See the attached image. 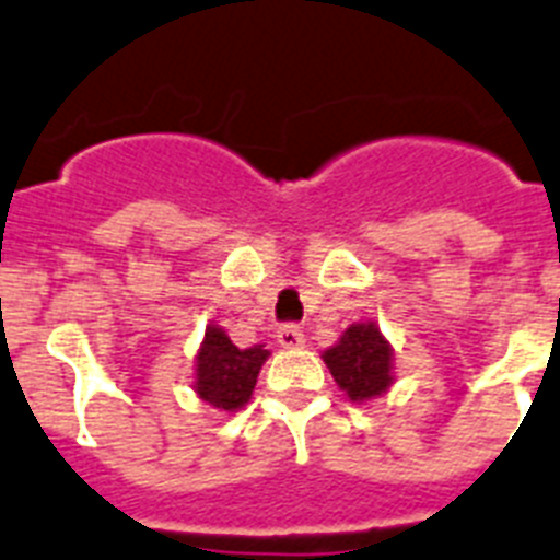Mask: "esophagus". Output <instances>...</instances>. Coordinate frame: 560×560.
I'll use <instances>...</instances> for the list:
<instances>
[{
  "label": "esophagus",
  "mask_w": 560,
  "mask_h": 560,
  "mask_svg": "<svg viewBox=\"0 0 560 560\" xmlns=\"http://www.w3.org/2000/svg\"><path fill=\"white\" fill-rule=\"evenodd\" d=\"M304 330L299 327V324H281L279 327V345L288 347V350H299V347H304Z\"/></svg>",
  "instance_id": "esophagus-1"
}]
</instances>
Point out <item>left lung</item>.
<instances>
[{
	"instance_id": "obj_1",
	"label": "left lung",
	"mask_w": 560,
	"mask_h": 560,
	"mask_svg": "<svg viewBox=\"0 0 560 560\" xmlns=\"http://www.w3.org/2000/svg\"><path fill=\"white\" fill-rule=\"evenodd\" d=\"M322 359L350 401H370L393 384V350L373 322L347 327L341 341L324 350Z\"/></svg>"
}]
</instances>
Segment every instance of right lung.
<instances>
[{"mask_svg": "<svg viewBox=\"0 0 560 560\" xmlns=\"http://www.w3.org/2000/svg\"><path fill=\"white\" fill-rule=\"evenodd\" d=\"M270 350H265V345L238 350L222 327L210 324L196 355V393L201 401L213 404L224 412L242 410L250 401L258 370Z\"/></svg>", "mask_w": 560, "mask_h": 560, "instance_id": "obj_1", "label": "right lung"}]
</instances>
